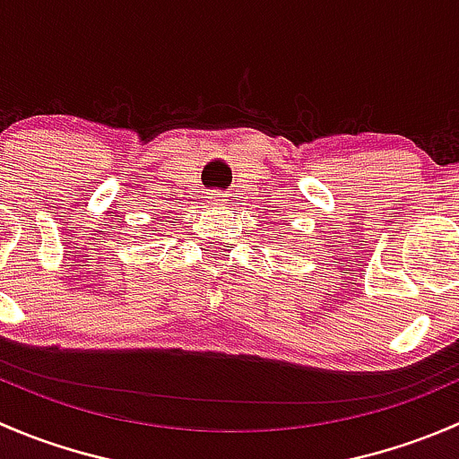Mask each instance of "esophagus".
I'll return each mask as SVG.
<instances>
[{"instance_id": "obj_1", "label": "esophagus", "mask_w": 459, "mask_h": 459, "mask_svg": "<svg viewBox=\"0 0 459 459\" xmlns=\"http://www.w3.org/2000/svg\"><path fill=\"white\" fill-rule=\"evenodd\" d=\"M208 204L215 208H224L229 200H226V193H211V195H208Z\"/></svg>"}]
</instances>
